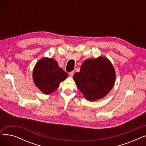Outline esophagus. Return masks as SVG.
<instances>
[{
    "instance_id": "esophagus-1",
    "label": "esophagus",
    "mask_w": 146,
    "mask_h": 146,
    "mask_svg": "<svg viewBox=\"0 0 146 146\" xmlns=\"http://www.w3.org/2000/svg\"><path fill=\"white\" fill-rule=\"evenodd\" d=\"M74 71H72V72L69 73L68 74H69V76H70V77H73V76L74 75Z\"/></svg>"
}]
</instances>
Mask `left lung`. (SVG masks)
Returning <instances> with one entry per match:
<instances>
[{
    "mask_svg": "<svg viewBox=\"0 0 146 146\" xmlns=\"http://www.w3.org/2000/svg\"><path fill=\"white\" fill-rule=\"evenodd\" d=\"M73 79L86 99L95 101L110 92L115 80V72L108 59L99 57L84 61L80 72L74 74Z\"/></svg>",
    "mask_w": 146,
    "mask_h": 146,
    "instance_id": "left-lung-1",
    "label": "left lung"
}]
</instances>
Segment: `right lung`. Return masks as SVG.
I'll list each match as a JSON object with an SVG mask.
<instances>
[{
  "mask_svg": "<svg viewBox=\"0 0 146 146\" xmlns=\"http://www.w3.org/2000/svg\"><path fill=\"white\" fill-rule=\"evenodd\" d=\"M67 77V73L60 68L58 63L52 58L40 60L33 71V80L36 86L47 95L54 92L60 82Z\"/></svg>",
  "mask_w": 146,
  "mask_h": 146,
  "instance_id": "right-lung-1",
  "label": "right lung"
}]
</instances>
